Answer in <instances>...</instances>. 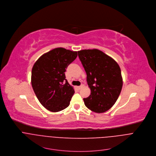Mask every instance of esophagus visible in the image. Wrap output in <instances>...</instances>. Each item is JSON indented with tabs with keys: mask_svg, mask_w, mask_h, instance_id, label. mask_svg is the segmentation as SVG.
<instances>
[{
	"mask_svg": "<svg viewBox=\"0 0 156 156\" xmlns=\"http://www.w3.org/2000/svg\"><path fill=\"white\" fill-rule=\"evenodd\" d=\"M83 87V84H81V85H80V86H79V87H77V88H78V89H79V90H80V89H81V88H82V87Z\"/></svg>",
	"mask_w": 156,
	"mask_h": 156,
	"instance_id": "esophagus-1",
	"label": "esophagus"
}]
</instances>
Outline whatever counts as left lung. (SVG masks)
Listing matches in <instances>:
<instances>
[{
    "instance_id": "obj_1",
    "label": "left lung",
    "mask_w": 156,
    "mask_h": 156,
    "mask_svg": "<svg viewBox=\"0 0 156 156\" xmlns=\"http://www.w3.org/2000/svg\"><path fill=\"white\" fill-rule=\"evenodd\" d=\"M78 56L91 89V95L83 98L85 105L97 113L108 111L116 102L122 87L119 65L112 58L97 49L79 51Z\"/></svg>"
}]
</instances>
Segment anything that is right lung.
Masks as SVG:
<instances>
[{
    "mask_svg": "<svg viewBox=\"0 0 156 156\" xmlns=\"http://www.w3.org/2000/svg\"><path fill=\"white\" fill-rule=\"evenodd\" d=\"M77 56V51L56 48L42 55L34 65L31 83L47 109L58 112L69 106L74 90L66 79L65 72Z\"/></svg>",
    "mask_w": 156,
    "mask_h": 156,
    "instance_id": "obj_1",
    "label": "right lung"
}]
</instances>
